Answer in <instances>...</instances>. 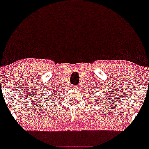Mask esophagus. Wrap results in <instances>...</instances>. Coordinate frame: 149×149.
Instances as JSON below:
<instances>
[{"mask_svg": "<svg viewBox=\"0 0 149 149\" xmlns=\"http://www.w3.org/2000/svg\"><path fill=\"white\" fill-rule=\"evenodd\" d=\"M72 88L73 89H76V88H77V86H72Z\"/></svg>", "mask_w": 149, "mask_h": 149, "instance_id": "1", "label": "esophagus"}]
</instances>
